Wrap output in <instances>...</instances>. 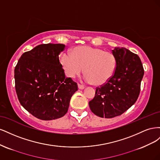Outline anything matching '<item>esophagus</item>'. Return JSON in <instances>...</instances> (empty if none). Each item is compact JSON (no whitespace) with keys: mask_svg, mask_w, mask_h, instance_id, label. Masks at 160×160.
<instances>
[{"mask_svg":"<svg viewBox=\"0 0 160 160\" xmlns=\"http://www.w3.org/2000/svg\"><path fill=\"white\" fill-rule=\"evenodd\" d=\"M78 88H79V89H83L85 88V86L83 85H81V84L78 83Z\"/></svg>","mask_w":160,"mask_h":160,"instance_id":"34e87169","label":"esophagus"}]
</instances>
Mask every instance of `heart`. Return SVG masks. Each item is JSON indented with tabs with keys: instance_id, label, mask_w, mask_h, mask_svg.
I'll list each match as a JSON object with an SVG mask.
<instances>
[{
	"instance_id": "1",
	"label": "heart",
	"mask_w": 160,
	"mask_h": 160,
	"mask_svg": "<svg viewBox=\"0 0 160 160\" xmlns=\"http://www.w3.org/2000/svg\"><path fill=\"white\" fill-rule=\"evenodd\" d=\"M61 64L67 77L74 78L85 68V79L95 85H103L113 77L117 65L112 52L90 46H78L71 49V55L63 53Z\"/></svg>"
}]
</instances>
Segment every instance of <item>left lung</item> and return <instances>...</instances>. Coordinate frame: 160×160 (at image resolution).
<instances>
[{
	"instance_id": "left-lung-1",
	"label": "left lung",
	"mask_w": 160,
	"mask_h": 160,
	"mask_svg": "<svg viewBox=\"0 0 160 160\" xmlns=\"http://www.w3.org/2000/svg\"><path fill=\"white\" fill-rule=\"evenodd\" d=\"M117 65L111 79L97 88L89 102L92 112L101 118H112L123 113L137 101L144 74L139 56L124 47L112 50Z\"/></svg>"
}]
</instances>
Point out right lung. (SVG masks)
Listing matches in <instances>:
<instances>
[{
	"label": "right lung",
	"instance_id": "obj_1",
	"mask_svg": "<svg viewBox=\"0 0 160 160\" xmlns=\"http://www.w3.org/2000/svg\"><path fill=\"white\" fill-rule=\"evenodd\" d=\"M62 44H42L24 52L14 69L15 89L19 102L35 118L57 119L68 111L76 82L66 77L59 55Z\"/></svg>",
	"mask_w": 160,
	"mask_h": 160
}]
</instances>
